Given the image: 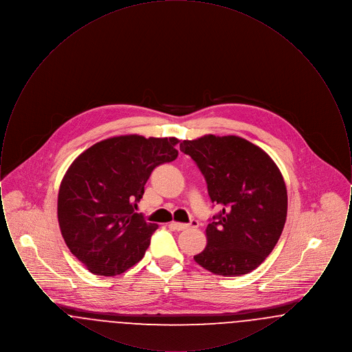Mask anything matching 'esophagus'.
<instances>
[{
    "label": "esophagus",
    "mask_w": 352,
    "mask_h": 352,
    "mask_svg": "<svg viewBox=\"0 0 352 352\" xmlns=\"http://www.w3.org/2000/svg\"><path fill=\"white\" fill-rule=\"evenodd\" d=\"M170 227L173 228V230H175V231H184V230H187V228H190V227H192V228H195V227H198V221H191L190 224H184V223H178V221H171L170 223Z\"/></svg>",
    "instance_id": "34e87169"
}]
</instances>
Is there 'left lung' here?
I'll return each instance as SVG.
<instances>
[{
    "label": "left lung",
    "mask_w": 352,
    "mask_h": 352,
    "mask_svg": "<svg viewBox=\"0 0 352 352\" xmlns=\"http://www.w3.org/2000/svg\"><path fill=\"white\" fill-rule=\"evenodd\" d=\"M179 149L195 161L220 210L206 228L204 251L194 260L218 276L250 273L284 230L287 194L280 168L261 148L237 135L207 134L184 140Z\"/></svg>",
    "instance_id": "obj_1"
}]
</instances>
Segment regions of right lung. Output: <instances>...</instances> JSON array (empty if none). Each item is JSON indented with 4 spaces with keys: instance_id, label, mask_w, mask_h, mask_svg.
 <instances>
[{
    "instance_id": "right-lung-1",
    "label": "right lung",
    "mask_w": 352,
    "mask_h": 352,
    "mask_svg": "<svg viewBox=\"0 0 352 352\" xmlns=\"http://www.w3.org/2000/svg\"><path fill=\"white\" fill-rule=\"evenodd\" d=\"M175 137L129 134L102 140L68 168L58 194V221L71 253L98 276H116L145 254L158 228L137 214L157 166L178 157Z\"/></svg>"
}]
</instances>
